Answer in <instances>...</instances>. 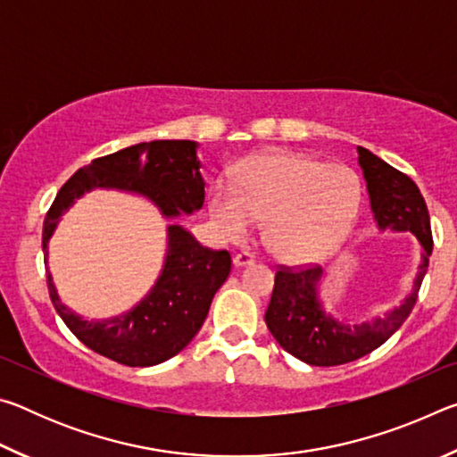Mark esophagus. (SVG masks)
Wrapping results in <instances>:
<instances>
[{"instance_id":"esophagus-1","label":"esophagus","mask_w":457,"mask_h":457,"mask_svg":"<svg viewBox=\"0 0 457 457\" xmlns=\"http://www.w3.org/2000/svg\"><path fill=\"white\" fill-rule=\"evenodd\" d=\"M253 262H256V258H253L250 252H239L237 256L234 258V266L236 268H245V266H252Z\"/></svg>"}]
</instances>
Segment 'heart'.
I'll use <instances>...</instances> for the list:
<instances>
[{
	"label": "heart",
	"mask_w": 457,
	"mask_h": 457,
	"mask_svg": "<svg viewBox=\"0 0 457 457\" xmlns=\"http://www.w3.org/2000/svg\"><path fill=\"white\" fill-rule=\"evenodd\" d=\"M212 220L228 239H244L264 221V242L286 264L335 256L357 228L362 183L353 169L292 151L252 154L236 167V185L210 187Z\"/></svg>",
	"instance_id": "b5f03b06"
}]
</instances>
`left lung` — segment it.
<instances>
[{"mask_svg":"<svg viewBox=\"0 0 457 457\" xmlns=\"http://www.w3.org/2000/svg\"><path fill=\"white\" fill-rule=\"evenodd\" d=\"M357 153L377 229L413 234L421 245V262L407 296L362 322L327 312L320 298L327 274L320 266L298 272L278 270L266 311L268 330L284 351L314 367L345 365L378 349L411 314L433 250L428 205L417 185L365 146H357Z\"/></svg>","mask_w":457,"mask_h":457,"instance_id":"1","label":"left lung"}]
</instances>
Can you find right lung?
Here are the masks:
<instances>
[{
    "label": "right lung",
    "instance_id": "1",
    "mask_svg": "<svg viewBox=\"0 0 457 457\" xmlns=\"http://www.w3.org/2000/svg\"><path fill=\"white\" fill-rule=\"evenodd\" d=\"M197 146L195 141H151L95 159L62 185L46 215L42 250L52 304L76 338L120 365H159L191 343L210 312L215 292L228 280L229 253L204 247L191 231L169 223L163 268L141 303L111 319L88 320L62 303L48 270L50 239L62 215L92 189L145 197L165 220L199 212L205 201V181L199 173Z\"/></svg>",
    "mask_w": 457,
    "mask_h": 457
}]
</instances>
